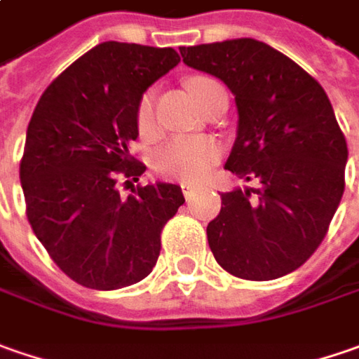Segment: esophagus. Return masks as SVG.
<instances>
[{"instance_id":"esophagus-1","label":"esophagus","mask_w":359,"mask_h":359,"mask_svg":"<svg viewBox=\"0 0 359 359\" xmlns=\"http://www.w3.org/2000/svg\"><path fill=\"white\" fill-rule=\"evenodd\" d=\"M180 189H182V195H184V198H191V196L195 195L196 187H193V184H187V182H182L180 184Z\"/></svg>"}]
</instances>
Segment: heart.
<instances>
[{"mask_svg":"<svg viewBox=\"0 0 359 359\" xmlns=\"http://www.w3.org/2000/svg\"><path fill=\"white\" fill-rule=\"evenodd\" d=\"M217 82L195 76L189 80V90L195 94L198 102L203 100L205 92ZM136 126L140 134L149 136L154 130V92L149 90L140 96L136 104ZM221 154V147L207 136H177L164 142L154 154V168L166 179L196 182L210 170Z\"/></svg>","mask_w":359,"mask_h":359,"instance_id":"heart-1","label":"heart"}]
</instances>
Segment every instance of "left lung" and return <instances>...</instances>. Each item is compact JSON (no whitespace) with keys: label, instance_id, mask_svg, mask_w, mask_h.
I'll use <instances>...</instances> for the list:
<instances>
[{"label":"left lung","instance_id":"left-lung-1","mask_svg":"<svg viewBox=\"0 0 359 359\" xmlns=\"http://www.w3.org/2000/svg\"><path fill=\"white\" fill-rule=\"evenodd\" d=\"M180 55L235 94L239 126L225 168L261 182L221 195L207 226L212 255L249 281L295 271L323 241L346 187L348 144L325 90L257 39L180 48Z\"/></svg>","mask_w":359,"mask_h":359}]
</instances>
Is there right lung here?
Segmentation results:
<instances>
[{"label":"right lung","mask_w":359,"mask_h":359,"mask_svg":"<svg viewBox=\"0 0 359 359\" xmlns=\"http://www.w3.org/2000/svg\"><path fill=\"white\" fill-rule=\"evenodd\" d=\"M180 62L172 48L104 41L62 72L32 114L20 179L25 215L54 263L76 283L112 291L150 275L163 226L184 203L170 182H133L136 104ZM133 187L122 199L117 182Z\"/></svg>","instance_id":"1"}]
</instances>
